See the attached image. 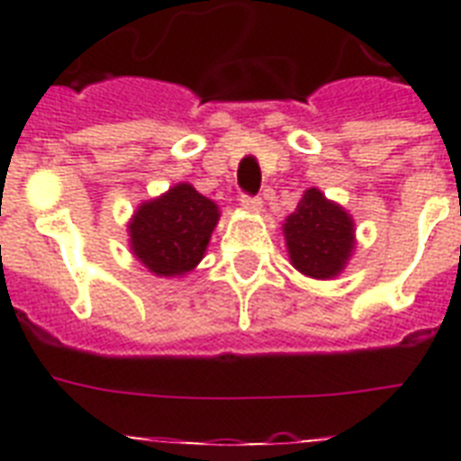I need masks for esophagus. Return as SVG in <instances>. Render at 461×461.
<instances>
[{
	"label": "esophagus",
	"mask_w": 461,
	"mask_h": 461,
	"mask_svg": "<svg viewBox=\"0 0 461 461\" xmlns=\"http://www.w3.org/2000/svg\"><path fill=\"white\" fill-rule=\"evenodd\" d=\"M241 208H244L246 212H260V208H263V201H260V198H256V195H241Z\"/></svg>",
	"instance_id": "esophagus-1"
}]
</instances>
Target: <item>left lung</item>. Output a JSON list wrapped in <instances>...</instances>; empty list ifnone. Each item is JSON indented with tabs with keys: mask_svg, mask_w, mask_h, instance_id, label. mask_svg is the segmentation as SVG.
Segmentation results:
<instances>
[{
	"mask_svg": "<svg viewBox=\"0 0 461 461\" xmlns=\"http://www.w3.org/2000/svg\"><path fill=\"white\" fill-rule=\"evenodd\" d=\"M282 234L292 266L311 280H335L357 249L354 217L315 186L303 191Z\"/></svg>",
	"mask_w": 461,
	"mask_h": 461,
	"instance_id": "left-lung-1",
	"label": "left lung"
}]
</instances>
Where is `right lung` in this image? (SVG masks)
<instances>
[{"label": "right lung", "mask_w": 461, "mask_h": 461, "mask_svg": "<svg viewBox=\"0 0 461 461\" xmlns=\"http://www.w3.org/2000/svg\"><path fill=\"white\" fill-rule=\"evenodd\" d=\"M217 222V203L179 181L133 210L126 224L129 246L133 258L155 277H184L203 260Z\"/></svg>", "instance_id": "right-lung-1"}]
</instances>
